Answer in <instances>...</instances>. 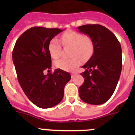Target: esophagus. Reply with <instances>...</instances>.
<instances>
[{"mask_svg": "<svg viewBox=\"0 0 135 135\" xmlns=\"http://www.w3.org/2000/svg\"><path fill=\"white\" fill-rule=\"evenodd\" d=\"M76 74L75 73V72H72V73L71 74V78H73L75 76V75H76Z\"/></svg>", "mask_w": 135, "mask_h": 135, "instance_id": "1", "label": "esophagus"}]
</instances>
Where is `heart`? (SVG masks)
<instances>
[{
  "instance_id": "obj_1",
  "label": "heart",
  "mask_w": 135,
  "mask_h": 135,
  "mask_svg": "<svg viewBox=\"0 0 135 135\" xmlns=\"http://www.w3.org/2000/svg\"><path fill=\"white\" fill-rule=\"evenodd\" d=\"M61 42L64 46H70L69 59H62L55 63L56 68L68 71H74L81 64L82 60L89 59L94 53L95 46L93 39L89 36L74 30H68L62 34ZM61 46L59 40L53 38L48 45V51L51 57L54 59H59L61 56Z\"/></svg>"
}]
</instances>
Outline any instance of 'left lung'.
I'll return each mask as SVG.
<instances>
[{"instance_id":"1","label":"left lung","mask_w":135,"mask_h":135,"mask_svg":"<svg viewBox=\"0 0 135 135\" xmlns=\"http://www.w3.org/2000/svg\"><path fill=\"white\" fill-rule=\"evenodd\" d=\"M79 32L90 36L94 53L82 68L84 83L79 87L81 99L92 105L105 103L115 89L121 74L122 61L120 42L109 30L99 24L79 26Z\"/></svg>"}]
</instances>
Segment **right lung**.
<instances>
[{"label":"right lung","instance_id":"1","mask_svg":"<svg viewBox=\"0 0 135 135\" xmlns=\"http://www.w3.org/2000/svg\"><path fill=\"white\" fill-rule=\"evenodd\" d=\"M58 28L33 27L21 34L13 51V61L21 89L32 103L40 108H49L63 99L64 87L70 80V73L57 69L50 72V40L62 32Z\"/></svg>","mask_w":135,"mask_h":135}]
</instances>
